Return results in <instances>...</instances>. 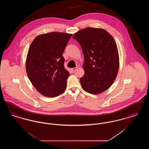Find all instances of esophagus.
<instances>
[{
	"mask_svg": "<svg viewBox=\"0 0 149 149\" xmlns=\"http://www.w3.org/2000/svg\"><path fill=\"white\" fill-rule=\"evenodd\" d=\"M78 69V67H76V68H71V71L72 72H74V71H75L77 69Z\"/></svg>",
	"mask_w": 149,
	"mask_h": 149,
	"instance_id": "esophagus-1",
	"label": "esophagus"
}]
</instances>
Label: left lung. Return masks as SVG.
Here are the masks:
<instances>
[{"label": "left lung", "instance_id": "left-lung-1", "mask_svg": "<svg viewBox=\"0 0 149 149\" xmlns=\"http://www.w3.org/2000/svg\"><path fill=\"white\" fill-rule=\"evenodd\" d=\"M72 38L80 43L84 57V75L80 79L83 89L98 94L108 89L119 68L117 47L113 37L103 29L87 27Z\"/></svg>", "mask_w": 149, "mask_h": 149}]
</instances>
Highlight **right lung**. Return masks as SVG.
Here are the masks:
<instances>
[{"label":"right lung","instance_id":"1","mask_svg":"<svg viewBox=\"0 0 149 149\" xmlns=\"http://www.w3.org/2000/svg\"><path fill=\"white\" fill-rule=\"evenodd\" d=\"M71 34L51 32L36 37L31 44L26 68L32 85L42 95L55 97L64 92L70 74L63 54Z\"/></svg>","mask_w":149,"mask_h":149}]
</instances>
